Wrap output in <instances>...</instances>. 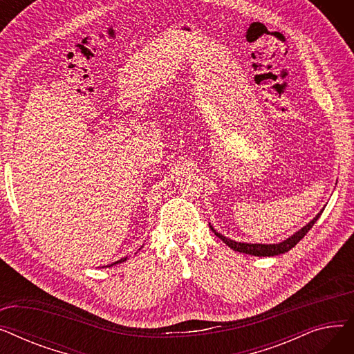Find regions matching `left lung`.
<instances>
[{"instance_id": "1", "label": "left lung", "mask_w": 354, "mask_h": 354, "mask_svg": "<svg viewBox=\"0 0 354 354\" xmlns=\"http://www.w3.org/2000/svg\"><path fill=\"white\" fill-rule=\"evenodd\" d=\"M324 209H322L317 215H315L307 225H304L301 230L297 231L295 234H292L291 236H288L287 239L281 241V243L278 244H248V243H238V241H234V239H230L227 236H224L222 234L216 232V230H214V227L209 224V228L212 230V232L221 238L224 243L232 248L234 251H238V252H243V254H248V255H255V257H274V255H280V254H284V252H288L292 247H295L297 244L300 243V241L304 238V235L313 228V225L317 222V219L320 218L322 212Z\"/></svg>"}]
</instances>
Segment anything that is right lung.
Returning <instances> with one entry per match:
<instances>
[{
  "label": "right lung",
  "instance_id": "right-lung-1",
  "mask_svg": "<svg viewBox=\"0 0 354 354\" xmlns=\"http://www.w3.org/2000/svg\"><path fill=\"white\" fill-rule=\"evenodd\" d=\"M127 259V257H124V258H122V259H119V261H116V263H113V264H110V266H106V267H111V266H116V264H119V263H123V261H126ZM103 268V267H102Z\"/></svg>",
  "mask_w": 354,
  "mask_h": 354
}]
</instances>
